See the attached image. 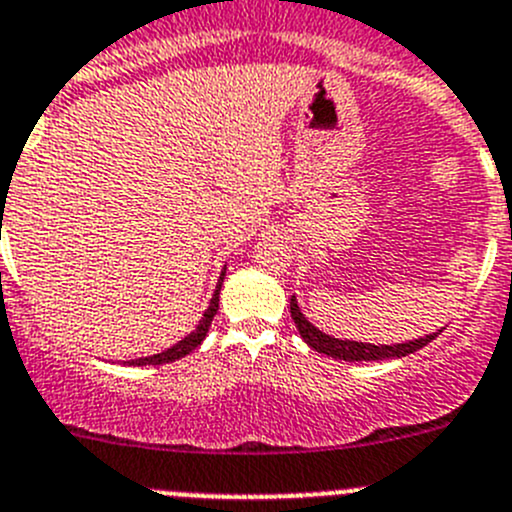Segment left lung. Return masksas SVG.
I'll list each match as a JSON object with an SVG mask.
<instances>
[{
  "mask_svg": "<svg viewBox=\"0 0 512 512\" xmlns=\"http://www.w3.org/2000/svg\"><path fill=\"white\" fill-rule=\"evenodd\" d=\"M290 315H293L295 326H298L300 336L308 343L310 348H315L318 353H326L331 358H341V361H386V358H401L409 356V353L419 351L427 343H432L439 333H432V336H424L419 341L409 343H396V346H374V343H358V341H338V338L326 336L323 331L313 326V323L305 321V315L300 313L298 300L295 295L290 298Z\"/></svg>",
  "mask_w": 512,
  "mask_h": 512,
  "instance_id": "obj_1",
  "label": "left lung"
}]
</instances>
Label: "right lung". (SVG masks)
<instances>
[{
  "mask_svg": "<svg viewBox=\"0 0 512 512\" xmlns=\"http://www.w3.org/2000/svg\"><path fill=\"white\" fill-rule=\"evenodd\" d=\"M222 280H224V272H222V278H219V285L217 290H214V298L212 303H209L207 313H204V318L199 321L197 331L189 333V336L184 338V341H179L176 346H171L169 351L164 353H156V356H148V358H138V361H131L133 366H159V364H171V361H176V358H184L186 353H191L194 348L199 346V343L204 341V336H207L209 326H212V318L217 315V308H219V290H222Z\"/></svg>",
  "mask_w": 512,
  "mask_h": 512,
  "instance_id": "1",
  "label": "right lung"
}]
</instances>
